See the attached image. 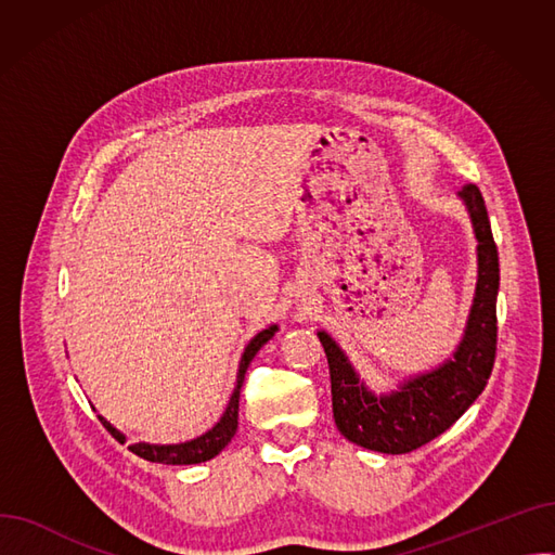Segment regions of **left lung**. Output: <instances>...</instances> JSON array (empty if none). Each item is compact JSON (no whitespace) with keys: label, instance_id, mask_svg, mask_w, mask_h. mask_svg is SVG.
<instances>
[{"label":"left lung","instance_id":"left-lung-1","mask_svg":"<svg viewBox=\"0 0 555 555\" xmlns=\"http://www.w3.org/2000/svg\"><path fill=\"white\" fill-rule=\"evenodd\" d=\"M459 199L477 238V285L463 337L446 362L404 377L396 389L375 393L344 348L326 331H317L331 369L335 425L348 441L366 450L383 454L418 450L465 414L490 377L498 351L500 256L481 191L465 184Z\"/></svg>","mask_w":555,"mask_h":555}]
</instances>
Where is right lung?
Returning a JSON list of instances; mask_svg holds the SVG:
<instances>
[{"label": "right lung", "instance_id": "add662e5", "mask_svg": "<svg viewBox=\"0 0 555 555\" xmlns=\"http://www.w3.org/2000/svg\"><path fill=\"white\" fill-rule=\"evenodd\" d=\"M279 331L276 324L262 328L258 335H254L249 339V344L245 346L241 364H238V375H236V387H233V393L229 398V404L224 414L220 416V421L209 429L204 431L197 439L184 441V443H170V446H157V443H132L130 450L145 459V461H153V463H166V465H193V463H202V461H209L216 454H220L233 439V434L238 429V400H241V387L245 380V373L249 362L254 360V356L260 351L262 344H268L274 333ZM99 421L103 423V427L114 436L119 443H126V434L116 429L112 423H107L103 416H99Z\"/></svg>", "mask_w": 555, "mask_h": 555}]
</instances>
